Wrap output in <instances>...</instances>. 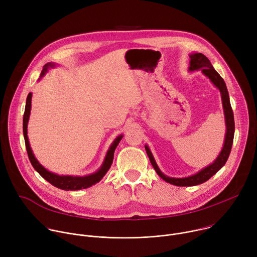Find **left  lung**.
Masks as SVG:
<instances>
[{
  "mask_svg": "<svg viewBox=\"0 0 257 257\" xmlns=\"http://www.w3.org/2000/svg\"><path fill=\"white\" fill-rule=\"evenodd\" d=\"M190 67L189 70L193 71V70H198L201 69V71L203 72V74L206 75L211 82L219 89L222 94V100H223V106H224V112H225V118H226V126H227V133H226V138H225V143H224V148L219 154V156L217 157V159L208 167L204 168L203 170H201L200 172H198L197 174L187 177V178H170L167 177L166 175H164L152 153L150 152V149L148 146L145 145V151L146 154H148L150 161L153 165V167L155 168L156 172L158 173V175L164 179L166 182L170 183V184L176 185V186H195L198 184H201V183L207 181L209 178H211L217 171L221 170V168L226 164L231 150H232V144H233V140H234V132H235V122H234V114H233V109L231 106V102H230V97H229V92L226 86V83L224 81V79L221 77V75L213 69L211 63L209 62V60L200 53L197 54H193L190 56Z\"/></svg>",
  "mask_w": 257,
  "mask_h": 257,
  "instance_id": "left-lung-1",
  "label": "left lung"
}]
</instances>
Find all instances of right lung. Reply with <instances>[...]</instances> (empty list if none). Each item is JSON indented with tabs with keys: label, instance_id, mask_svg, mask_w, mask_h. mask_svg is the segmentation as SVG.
<instances>
[{
	"label": "right lung",
	"instance_id": "right-lung-1",
	"mask_svg": "<svg viewBox=\"0 0 257 257\" xmlns=\"http://www.w3.org/2000/svg\"><path fill=\"white\" fill-rule=\"evenodd\" d=\"M50 67H54V64L52 63H48L44 66V69L41 73V77H43L45 75V73L47 72L48 68ZM31 96L32 94L29 92L26 98V104H25V111H24V115H23V135H24V140H25V146H26V151H27V155L29 158V161L31 163V165L33 166V168L38 171V173L44 178L46 179L49 183H51L52 185H54L57 188H60L62 190H79V189H84V188H88L90 186H92L95 183L99 182L102 177L105 175V173L108 171V169L111 168V165L113 163L114 160V153L115 150L117 148V145L119 144L120 140L122 139L123 135H120L119 137H117L114 141V143L112 144L111 149L107 152L105 160L101 166V168L94 174L89 175V176H85V177H72V176H59L56 174H53L49 171H47L38 161L34 158L32 151L30 149L29 145V141H28V137H27V123H28V119H29V115H30V108H31Z\"/></svg>",
	"mask_w": 257,
	"mask_h": 257
}]
</instances>
